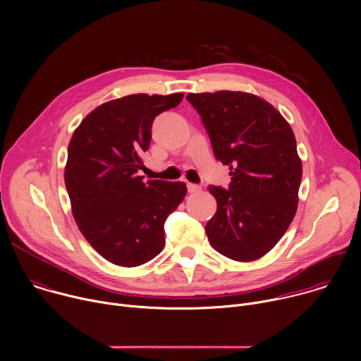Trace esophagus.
<instances>
[{"instance_id": "obj_1", "label": "esophagus", "mask_w": 361, "mask_h": 361, "mask_svg": "<svg viewBox=\"0 0 361 361\" xmlns=\"http://www.w3.org/2000/svg\"><path fill=\"white\" fill-rule=\"evenodd\" d=\"M187 190H188L190 194H195V192H200V191H201V187L197 185V184L188 183V184H187Z\"/></svg>"}]
</instances>
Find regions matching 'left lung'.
I'll list each match as a JSON object with an SVG mask.
<instances>
[{
  "label": "left lung",
  "mask_w": 361,
  "mask_h": 361,
  "mask_svg": "<svg viewBox=\"0 0 361 361\" xmlns=\"http://www.w3.org/2000/svg\"><path fill=\"white\" fill-rule=\"evenodd\" d=\"M214 156L230 167L228 190L210 185L217 212L205 224L214 250L235 262L267 254L291 224L302 176L294 133L266 99L241 91L188 94Z\"/></svg>",
  "instance_id": "obj_1"
}]
</instances>
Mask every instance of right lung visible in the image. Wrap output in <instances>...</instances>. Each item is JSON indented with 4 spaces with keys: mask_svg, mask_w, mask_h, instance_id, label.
<instances>
[{
    "mask_svg": "<svg viewBox=\"0 0 361 361\" xmlns=\"http://www.w3.org/2000/svg\"><path fill=\"white\" fill-rule=\"evenodd\" d=\"M184 94H131L92 110L68 144L64 181L74 220L90 245L113 264L137 267L160 254L164 223L187 194L184 183L142 181V154L154 118Z\"/></svg>",
    "mask_w": 361,
    "mask_h": 361,
    "instance_id": "obj_1",
    "label": "right lung"
}]
</instances>
